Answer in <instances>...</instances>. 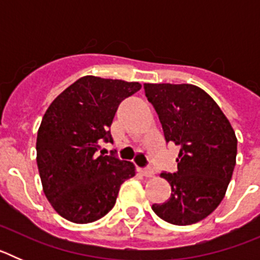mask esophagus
I'll return each instance as SVG.
<instances>
[{
    "mask_svg": "<svg viewBox=\"0 0 260 260\" xmlns=\"http://www.w3.org/2000/svg\"><path fill=\"white\" fill-rule=\"evenodd\" d=\"M141 173L143 174L144 177H152L153 174H155V171H153L151 167H146V168H142Z\"/></svg>",
    "mask_w": 260,
    "mask_h": 260,
    "instance_id": "obj_1",
    "label": "esophagus"
}]
</instances>
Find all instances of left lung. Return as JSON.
<instances>
[{"mask_svg":"<svg viewBox=\"0 0 260 260\" xmlns=\"http://www.w3.org/2000/svg\"><path fill=\"white\" fill-rule=\"evenodd\" d=\"M161 122L167 143L181 147L176 173L162 172L171 198L152 204L164 221L191 225L217 208L231 182L237 138L228 118L208 93L192 84H144Z\"/></svg>","mask_w":260,"mask_h":260,"instance_id":"1","label":"left lung"}]
</instances>
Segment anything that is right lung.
<instances>
[{
	"label": "right lung",
	"instance_id": "obj_1",
	"mask_svg": "<svg viewBox=\"0 0 260 260\" xmlns=\"http://www.w3.org/2000/svg\"><path fill=\"white\" fill-rule=\"evenodd\" d=\"M138 82L80 78L45 112L36 139V161L52 207L66 220L87 224L116 204L119 186L135 176L133 162L98 153L113 143L110 125L118 105L141 89Z\"/></svg>",
	"mask_w": 260,
	"mask_h": 260
}]
</instances>
